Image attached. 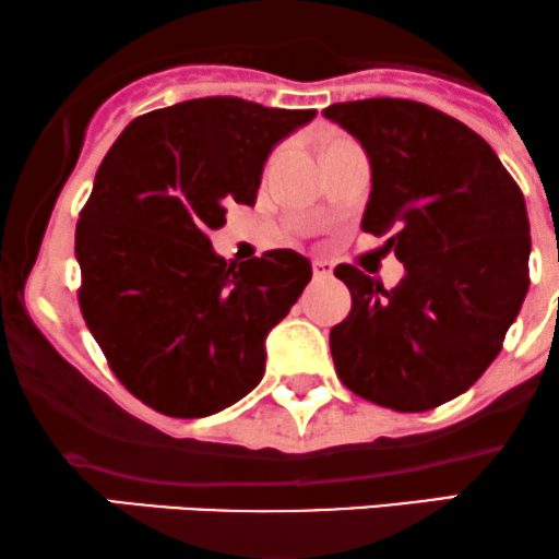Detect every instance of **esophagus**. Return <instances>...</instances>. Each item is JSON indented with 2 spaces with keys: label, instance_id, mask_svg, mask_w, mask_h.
I'll use <instances>...</instances> for the list:
<instances>
[{
  "label": "esophagus",
  "instance_id": "34e87169",
  "mask_svg": "<svg viewBox=\"0 0 559 559\" xmlns=\"http://www.w3.org/2000/svg\"><path fill=\"white\" fill-rule=\"evenodd\" d=\"M311 269H313V277H330L332 263L330 261H322V259H313L311 261Z\"/></svg>",
  "mask_w": 559,
  "mask_h": 559
}]
</instances>
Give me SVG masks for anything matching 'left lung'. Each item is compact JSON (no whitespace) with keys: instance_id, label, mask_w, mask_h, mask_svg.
Returning a JSON list of instances; mask_svg holds the SVG:
<instances>
[{"instance_id":"1","label":"left lung","mask_w":559,"mask_h":559,"mask_svg":"<svg viewBox=\"0 0 559 559\" xmlns=\"http://www.w3.org/2000/svg\"><path fill=\"white\" fill-rule=\"evenodd\" d=\"M367 150L372 192L361 229L388 237L406 274L385 290L341 263L350 313L330 330L337 378L396 412L465 393L497 359L528 293L531 224L491 144L415 99H356L324 110Z\"/></svg>"}]
</instances>
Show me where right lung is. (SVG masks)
<instances>
[{
	"label": "right lung",
	"instance_id": "right-lung-1",
	"mask_svg": "<svg viewBox=\"0 0 559 559\" xmlns=\"http://www.w3.org/2000/svg\"><path fill=\"white\" fill-rule=\"evenodd\" d=\"M317 110L187 99L121 131L76 224L79 306L116 378L168 417H209L263 378L269 330L311 280L296 250L227 263L211 229L253 205L263 163Z\"/></svg>",
	"mask_w": 559,
	"mask_h": 559
}]
</instances>
